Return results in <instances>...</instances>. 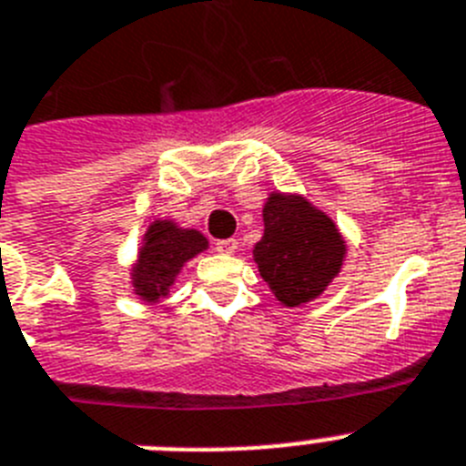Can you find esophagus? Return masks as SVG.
Segmentation results:
<instances>
[{
  "instance_id": "34e87169",
  "label": "esophagus",
  "mask_w": 466,
  "mask_h": 466,
  "mask_svg": "<svg viewBox=\"0 0 466 466\" xmlns=\"http://www.w3.org/2000/svg\"><path fill=\"white\" fill-rule=\"evenodd\" d=\"M214 249L219 254H233L238 249V240L233 238H226V240H217L214 242Z\"/></svg>"
}]
</instances>
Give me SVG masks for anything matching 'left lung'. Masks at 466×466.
Wrapping results in <instances>:
<instances>
[{
	"label": "left lung",
	"mask_w": 466,
	"mask_h": 466,
	"mask_svg": "<svg viewBox=\"0 0 466 466\" xmlns=\"http://www.w3.org/2000/svg\"><path fill=\"white\" fill-rule=\"evenodd\" d=\"M263 238L254 247L258 273L284 306H300L329 287L345 242L327 214L296 196L273 193L263 208Z\"/></svg>",
	"instance_id": "1"
}]
</instances>
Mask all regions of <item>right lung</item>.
I'll return each instance as SVG.
<instances>
[{"label": "right lung", "mask_w": 466, "mask_h": 466, "mask_svg": "<svg viewBox=\"0 0 466 466\" xmlns=\"http://www.w3.org/2000/svg\"><path fill=\"white\" fill-rule=\"evenodd\" d=\"M208 247V240L198 230L177 228L172 221H154L147 230L139 261L133 270L135 291L144 300H158L167 296L170 284L188 258Z\"/></svg>", "instance_id": "add662e5"}]
</instances>
